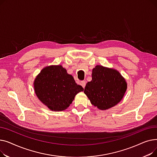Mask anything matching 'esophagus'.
<instances>
[{"mask_svg":"<svg viewBox=\"0 0 157 157\" xmlns=\"http://www.w3.org/2000/svg\"><path fill=\"white\" fill-rule=\"evenodd\" d=\"M80 85L82 86V87H83V88H85V86H86V81H81V83H80Z\"/></svg>","mask_w":157,"mask_h":157,"instance_id":"1","label":"esophagus"}]
</instances>
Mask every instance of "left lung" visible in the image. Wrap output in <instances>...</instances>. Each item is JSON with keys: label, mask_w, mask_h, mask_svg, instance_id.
I'll return each instance as SVG.
<instances>
[{"label": "left lung", "mask_w": 157, "mask_h": 157, "mask_svg": "<svg viewBox=\"0 0 157 157\" xmlns=\"http://www.w3.org/2000/svg\"><path fill=\"white\" fill-rule=\"evenodd\" d=\"M92 79L86 83L84 93L92 105L106 110L121 101L127 83L118 71L97 65L92 70Z\"/></svg>", "instance_id": "1"}]
</instances>
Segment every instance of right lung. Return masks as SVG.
Here are the masks:
<instances>
[{"label": "right lung", "mask_w": 157, "mask_h": 157, "mask_svg": "<svg viewBox=\"0 0 157 157\" xmlns=\"http://www.w3.org/2000/svg\"><path fill=\"white\" fill-rule=\"evenodd\" d=\"M34 87L40 101L54 111L69 108L76 95L84 90L60 65L43 69L34 80Z\"/></svg>", "instance_id": "right-lung-1"}]
</instances>
